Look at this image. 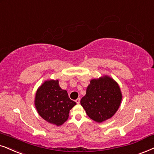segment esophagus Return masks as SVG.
<instances>
[{
	"label": "esophagus",
	"mask_w": 154,
	"mask_h": 154,
	"mask_svg": "<svg viewBox=\"0 0 154 154\" xmlns=\"http://www.w3.org/2000/svg\"><path fill=\"white\" fill-rule=\"evenodd\" d=\"M75 102H77V104H79V102H80V98H77V100H75Z\"/></svg>",
	"instance_id": "obj_1"
}]
</instances>
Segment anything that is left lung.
<instances>
[{
    "mask_svg": "<svg viewBox=\"0 0 154 154\" xmlns=\"http://www.w3.org/2000/svg\"><path fill=\"white\" fill-rule=\"evenodd\" d=\"M122 99L117 82L108 76H104L91 79L80 103L89 118L101 123L114 115Z\"/></svg>",
    "mask_w": 154,
    "mask_h": 154,
    "instance_id": "left-lung-1",
    "label": "left lung"
}]
</instances>
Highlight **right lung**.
<instances>
[{
  "instance_id": "obj_1",
  "label": "right lung",
  "mask_w": 154,
  "mask_h": 154,
  "mask_svg": "<svg viewBox=\"0 0 154 154\" xmlns=\"http://www.w3.org/2000/svg\"><path fill=\"white\" fill-rule=\"evenodd\" d=\"M76 102L62 89L58 80L45 81L37 90L35 105L39 115L48 123L60 126L69 117V111Z\"/></svg>"
}]
</instances>
